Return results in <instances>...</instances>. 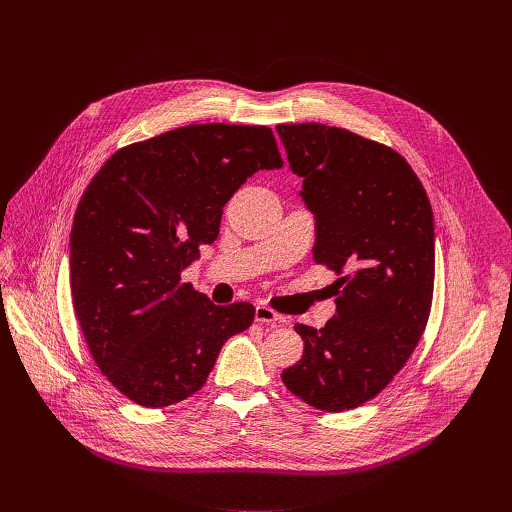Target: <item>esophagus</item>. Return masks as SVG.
I'll use <instances>...</instances> for the list:
<instances>
[{
    "mask_svg": "<svg viewBox=\"0 0 512 512\" xmlns=\"http://www.w3.org/2000/svg\"><path fill=\"white\" fill-rule=\"evenodd\" d=\"M255 322L259 324H271V326H281L285 322V316L271 310L269 306H257L255 310Z\"/></svg>",
    "mask_w": 512,
    "mask_h": 512,
    "instance_id": "34e87169",
    "label": "esophagus"
}]
</instances>
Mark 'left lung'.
<instances>
[{"instance_id":"1","label":"left lung","mask_w":512,"mask_h":512,"mask_svg":"<svg viewBox=\"0 0 512 512\" xmlns=\"http://www.w3.org/2000/svg\"><path fill=\"white\" fill-rule=\"evenodd\" d=\"M277 133L316 216L314 261L336 273V314L296 324L302 358L285 387L322 411L377 397L415 350L433 300V212L407 160L342 127L281 123Z\"/></svg>"}]
</instances>
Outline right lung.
Here are the masks:
<instances>
[{
	"label": "right lung",
	"instance_id": "obj_1",
	"mask_svg": "<svg viewBox=\"0 0 512 512\" xmlns=\"http://www.w3.org/2000/svg\"><path fill=\"white\" fill-rule=\"evenodd\" d=\"M281 166L269 127L204 123L125 145L91 180L70 233L72 304L97 367L133 403L188 399L251 326L253 304L214 306L180 273L245 180Z\"/></svg>",
	"mask_w": 512,
	"mask_h": 512
}]
</instances>
